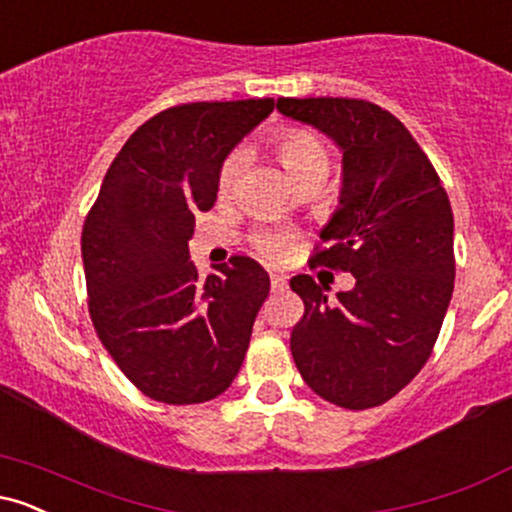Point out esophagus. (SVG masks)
<instances>
[{
	"instance_id": "obj_1",
	"label": "esophagus",
	"mask_w": 512,
	"mask_h": 512,
	"mask_svg": "<svg viewBox=\"0 0 512 512\" xmlns=\"http://www.w3.org/2000/svg\"><path fill=\"white\" fill-rule=\"evenodd\" d=\"M286 276H281V274H272V291L274 293H279V291H286Z\"/></svg>"
}]
</instances>
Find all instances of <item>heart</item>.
Wrapping results in <instances>:
<instances>
[{"label": "heart", "instance_id": "heart-1", "mask_svg": "<svg viewBox=\"0 0 512 512\" xmlns=\"http://www.w3.org/2000/svg\"><path fill=\"white\" fill-rule=\"evenodd\" d=\"M274 154L281 161V166L289 170L293 180L301 185L305 180L313 178H325L327 170H330V151L322 144V139L317 134L308 132L301 127H284L274 134L272 139ZM245 156L243 149H233L231 154L223 158L219 168V192L228 195V192L236 190L240 175H243ZM293 233L281 231V228H264L252 236V248L260 252L267 260H281L286 257L293 248Z\"/></svg>", "mask_w": 512, "mask_h": 512}]
</instances>
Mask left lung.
Listing matches in <instances>:
<instances>
[{
	"label": "left lung",
	"instance_id": "obj_1",
	"mask_svg": "<svg viewBox=\"0 0 512 512\" xmlns=\"http://www.w3.org/2000/svg\"><path fill=\"white\" fill-rule=\"evenodd\" d=\"M276 108L325 132L344 151L337 214L310 267L351 272L356 286L327 303L313 276L291 289L303 317L291 332L298 373L337 407H380L426 366L455 286L452 209L411 132L358 98H279Z\"/></svg>",
	"mask_w": 512,
	"mask_h": 512
}]
</instances>
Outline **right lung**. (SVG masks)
Instances as JSON below:
<instances>
[{"instance_id":"1","label":"right lung","mask_w":512,"mask_h":512,"mask_svg":"<svg viewBox=\"0 0 512 512\" xmlns=\"http://www.w3.org/2000/svg\"><path fill=\"white\" fill-rule=\"evenodd\" d=\"M272 110L274 98H248L154 115L110 163L86 214L93 327L129 383L156 402H209L243 366L269 276L233 255L202 279L187 243L197 211L214 207L223 158Z\"/></svg>"}]
</instances>
